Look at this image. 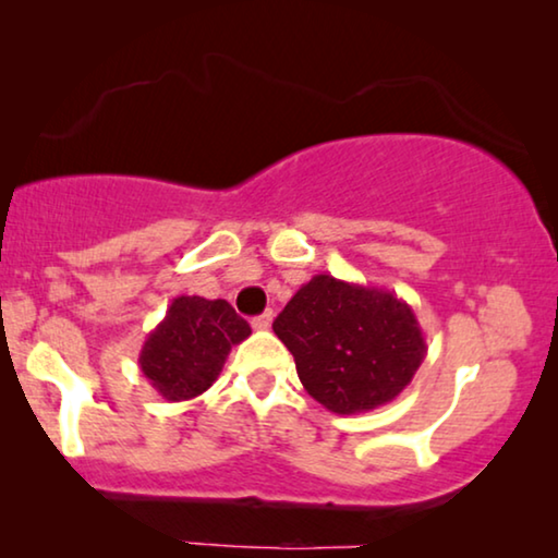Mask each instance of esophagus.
<instances>
[{"label": "esophagus", "instance_id": "obj_1", "mask_svg": "<svg viewBox=\"0 0 558 558\" xmlns=\"http://www.w3.org/2000/svg\"><path fill=\"white\" fill-rule=\"evenodd\" d=\"M271 323H274V312L266 310L264 315H258V317L251 319V327H254V330H269Z\"/></svg>", "mask_w": 558, "mask_h": 558}]
</instances>
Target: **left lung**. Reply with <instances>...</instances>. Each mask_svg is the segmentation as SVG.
Listing matches in <instances>:
<instances>
[{"label": "left lung", "instance_id": "left-lung-1", "mask_svg": "<svg viewBox=\"0 0 558 558\" xmlns=\"http://www.w3.org/2000/svg\"><path fill=\"white\" fill-rule=\"evenodd\" d=\"M274 332L294 355L304 391L332 414L391 403L426 357L422 327L401 296L330 274L300 287Z\"/></svg>", "mask_w": 558, "mask_h": 558}]
</instances>
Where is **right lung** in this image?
I'll use <instances>...</instances> for the list:
<instances>
[{"label":"right lung","mask_w":558,"mask_h":558,"mask_svg":"<svg viewBox=\"0 0 558 558\" xmlns=\"http://www.w3.org/2000/svg\"><path fill=\"white\" fill-rule=\"evenodd\" d=\"M248 335V323L226 300L174 296L144 340L140 368L165 401H190L216 384L231 348Z\"/></svg>","instance_id":"add662e5"}]
</instances>
